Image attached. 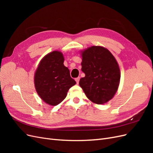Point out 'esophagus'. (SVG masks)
I'll use <instances>...</instances> for the list:
<instances>
[{
	"instance_id": "obj_1",
	"label": "esophagus",
	"mask_w": 153,
	"mask_h": 153,
	"mask_svg": "<svg viewBox=\"0 0 153 153\" xmlns=\"http://www.w3.org/2000/svg\"><path fill=\"white\" fill-rule=\"evenodd\" d=\"M75 81L76 82V84H78V83H79V81H80V77H77L75 78Z\"/></svg>"
}]
</instances>
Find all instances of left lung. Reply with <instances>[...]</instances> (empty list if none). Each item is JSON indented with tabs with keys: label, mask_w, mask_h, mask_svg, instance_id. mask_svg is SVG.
<instances>
[{
	"label": "left lung",
	"mask_w": 153,
	"mask_h": 153,
	"mask_svg": "<svg viewBox=\"0 0 153 153\" xmlns=\"http://www.w3.org/2000/svg\"><path fill=\"white\" fill-rule=\"evenodd\" d=\"M82 71L85 76L79 85L88 99L103 104L112 99L120 82V69L113 55L102 47L92 46L82 53Z\"/></svg>",
	"instance_id": "left-lung-1"
}]
</instances>
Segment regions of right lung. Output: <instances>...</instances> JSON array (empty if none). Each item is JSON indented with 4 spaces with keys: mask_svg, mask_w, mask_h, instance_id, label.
I'll use <instances>...</instances> for the list:
<instances>
[{
    "mask_svg": "<svg viewBox=\"0 0 153 153\" xmlns=\"http://www.w3.org/2000/svg\"><path fill=\"white\" fill-rule=\"evenodd\" d=\"M61 52L53 51L41 60L35 73L34 84L40 98L50 105L59 104L70 88L76 84L69 69L64 65Z\"/></svg>",
    "mask_w": 153,
    "mask_h": 153,
    "instance_id": "right-lung-1",
    "label": "right lung"
}]
</instances>
